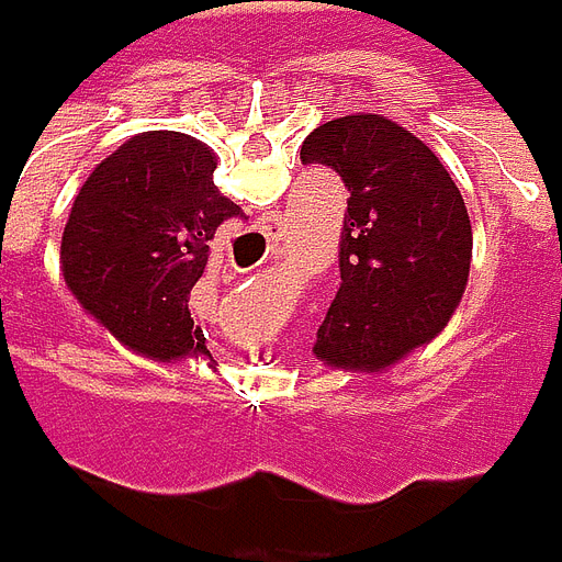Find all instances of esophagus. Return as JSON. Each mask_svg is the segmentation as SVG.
<instances>
[{"instance_id":"esophagus-1","label":"esophagus","mask_w":562,"mask_h":562,"mask_svg":"<svg viewBox=\"0 0 562 562\" xmlns=\"http://www.w3.org/2000/svg\"><path fill=\"white\" fill-rule=\"evenodd\" d=\"M235 270H238V267H235Z\"/></svg>"}]
</instances>
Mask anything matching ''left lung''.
Returning a JSON list of instances; mask_svg holds the SVG:
<instances>
[{
  "label": "left lung",
  "instance_id": "left-lung-1",
  "mask_svg": "<svg viewBox=\"0 0 562 562\" xmlns=\"http://www.w3.org/2000/svg\"><path fill=\"white\" fill-rule=\"evenodd\" d=\"M302 162L349 188L339 292L317 329V358L383 371L430 342L459 305L472 263V220L447 166L386 115L355 112L314 128Z\"/></svg>",
  "mask_w": 562,
  "mask_h": 562
}]
</instances>
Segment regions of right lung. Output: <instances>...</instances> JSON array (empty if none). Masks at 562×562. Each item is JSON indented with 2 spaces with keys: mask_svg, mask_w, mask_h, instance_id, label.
<instances>
[{
  "mask_svg": "<svg viewBox=\"0 0 562 562\" xmlns=\"http://www.w3.org/2000/svg\"><path fill=\"white\" fill-rule=\"evenodd\" d=\"M213 169L198 137L144 132L87 176L68 213L61 277L87 314L137 352H207L188 295L216 229L241 213L213 184Z\"/></svg>",
  "mask_w": 562,
  "mask_h": 562,
  "instance_id": "1",
  "label": "right lung"
}]
</instances>
